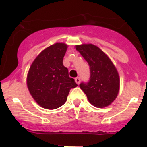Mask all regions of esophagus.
Wrapping results in <instances>:
<instances>
[{
  "label": "esophagus",
  "mask_w": 147,
  "mask_h": 147,
  "mask_svg": "<svg viewBox=\"0 0 147 147\" xmlns=\"http://www.w3.org/2000/svg\"><path fill=\"white\" fill-rule=\"evenodd\" d=\"M75 81H76V83L77 84H80V77H76V78L75 79Z\"/></svg>",
  "instance_id": "34e87169"
}]
</instances>
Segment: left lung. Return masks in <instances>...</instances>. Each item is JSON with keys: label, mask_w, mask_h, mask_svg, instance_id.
Returning <instances> with one entry per match:
<instances>
[{"label": "left lung", "mask_w": 147, "mask_h": 147, "mask_svg": "<svg viewBox=\"0 0 147 147\" xmlns=\"http://www.w3.org/2000/svg\"><path fill=\"white\" fill-rule=\"evenodd\" d=\"M76 48L90 66V80L80 84L89 102L96 107L110 105L117 98L120 78L116 67L105 53L92 44L76 45Z\"/></svg>", "instance_id": "1"}]
</instances>
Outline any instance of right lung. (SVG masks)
Masks as SVG:
<instances>
[{
	"label": "right lung",
	"mask_w": 147,
	"mask_h": 147,
	"mask_svg": "<svg viewBox=\"0 0 147 147\" xmlns=\"http://www.w3.org/2000/svg\"><path fill=\"white\" fill-rule=\"evenodd\" d=\"M64 43H56L45 49L35 58L27 75L28 90L39 105L55 109L66 102L71 88L77 86L63 64L67 50Z\"/></svg>",
	"instance_id": "1"
}]
</instances>
